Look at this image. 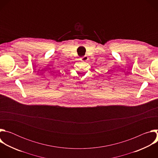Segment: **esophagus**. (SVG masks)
I'll return each instance as SVG.
<instances>
[{
    "instance_id": "obj_1",
    "label": "esophagus",
    "mask_w": 158,
    "mask_h": 158,
    "mask_svg": "<svg viewBox=\"0 0 158 158\" xmlns=\"http://www.w3.org/2000/svg\"><path fill=\"white\" fill-rule=\"evenodd\" d=\"M81 60H82V61H87V60H88V57H87V56H83V57H81Z\"/></svg>"
}]
</instances>
